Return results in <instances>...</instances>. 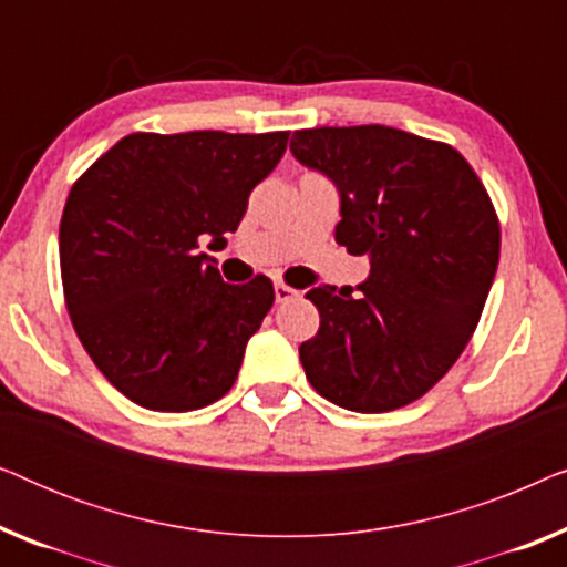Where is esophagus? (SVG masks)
I'll return each mask as SVG.
<instances>
[{"label": "esophagus", "instance_id": "esophagus-1", "mask_svg": "<svg viewBox=\"0 0 567 567\" xmlns=\"http://www.w3.org/2000/svg\"><path fill=\"white\" fill-rule=\"evenodd\" d=\"M274 289H276V301H278V305H286V301H291V299L299 297V291L293 289V286L284 284V281H276Z\"/></svg>", "mask_w": 567, "mask_h": 567}]
</instances>
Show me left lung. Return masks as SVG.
<instances>
[{
  "instance_id": "8db88e82",
  "label": "left lung",
  "mask_w": 567,
  "mask_h": 567,
  "mask_svg": "<svg viewBox=\"0 0 567 567\" xmlns=\"http://www.w3.org/2000/svg\"><path fill=\"white\" fill-rule=\"evenodd\" d=\"M291 152L338 185L336 243L367 255L359 297L312 289L309 384L355 413L423 398L467 348L501 258V221L452 144L390 126L293 131Z\"/></svg>"
}]
</instances>
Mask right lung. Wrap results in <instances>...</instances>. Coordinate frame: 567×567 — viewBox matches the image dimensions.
I'll list each match as a JSON object with an SVG mask.
<instances>
[{"label":"right lung","mask_w":567,"mask_h":567,"mask_svg":"<svg viewBox=\"0 0 567 567\" xmlns=\"http://www.w3.org/2000/svg\"><path fill=\"white\" fill-rule=\"evenodd\" d=\"M289 131L123 136L76 177L59 227L64 301L84 351L131 402L188 413L224 398L274 307L268 276L224 284V243Z\"/></svg>","instance_id":"1"}]
</instances>
